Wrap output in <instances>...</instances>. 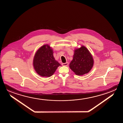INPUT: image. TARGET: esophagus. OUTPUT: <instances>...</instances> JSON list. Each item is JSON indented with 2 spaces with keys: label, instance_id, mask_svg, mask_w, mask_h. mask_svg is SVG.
Masks as SVG:
<instances>
[{
  "label": "esophagus",
  "instance_id": "1",
  "mask_svg": "<svg viewBox=\"0 0 123 123\" xmlns=\"http://www.w3.org/2000/svg\"><path fill=\"white\" fill-rule=\"evenodd\" d=\"M68 65V62H66L62 64V66H67Z\"/></svg>",
  "mask_w": 123,
  "mask_h": 123
}]
</instances>
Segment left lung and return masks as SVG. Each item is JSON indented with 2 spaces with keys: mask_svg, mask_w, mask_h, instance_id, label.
Here are the masks:
<instances>
[{
  "mask_svg": "<svg viewBox=\"0 0 123 123\" xmlns=\"http://www.w3.org/2000/svg\"><path fill=\"white\" fill-rule=\"evenodd\" d=\"M94 65V60L89 50L84 46L75 49L73 60L70 68L76 75H83L91 70Z\"/></svg>",
  "mask_w": 123,
  "mask_h": 123,
  "instance_id": "obj_1",
  "label": "left lung"
}]
</instances>
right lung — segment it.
Returning a JSON list of instances; mask_svg holds the SVG:
<instances>
[{"mask_svg": "<svg viewBox=\"0 0 123 123\" xmlns=\"http://www.w3.org/2000/svg\"><path fill=\"white\" fill-rule=\"evenodd\" d=\"M33 65L38 74L46 77L52 76L58 67L61 65L55 60L52 49L48 45H43L36 51Z\"/></svg>", "mask_w": 123, "mask_h": 123, "instance_id": "add662e5", "label": "right lung"}]
</instances>
